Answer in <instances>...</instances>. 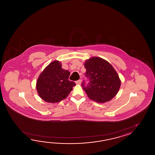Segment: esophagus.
Returning a JSON list of instances; mask_svg holds the SVG:
<instances>
[{
  "mask_svg": "<svg viewBox=\"0 0 155 155\" xmlns=\"http://www.w3.org/2000/svg\"><path fill=\"white\" fill-rule=\"evenodd\" d=\"M81 83V80H78V81H76V84L77 85H80Z\"/></svg>",
  "mask_w": 155,
  "mask_h": 155,
  "instance_id": "obj_1",
  "label": "esophagus"
}]
</instances>
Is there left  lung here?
Wrapping results in <instances>:
<instances>
[{
  "instance_id": "obj_1",
  "label": "left lung",
  "mask_w": 155,
  "mask_h": 155,
  "mask_svg": "<svg viewBox=\"0 0 155 155\" xmlns=\"http://www.w3.org/2000/svg\"><path fill=\"white\" fill-rule=\"evenodd\" d=\"M86 76L90 82L82 86L89 99L99 103H105L114 98L121 86V80L110 63L99 57H92L84 63Z\"/></svg>"
}]
</instances>
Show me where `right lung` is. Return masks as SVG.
Listing matches in <instances>:
<instances>
[{
	"instance_id": "right-lung-1",
	"label": "right lung",
	"mask_w": 155,
	"mask_h": 155,
	"mask_svg": "<svg viewBox=\"0 0 155 155\" xmlns=\"http://www.w3.org/2000/svg\"><path fill=\"white\" fill-rule=\"evenodd\" d=\"M61 66V63L58 60L50 63L36 81L38 95L46 102L56 103L66 99L76 85L69 80V71L63 69Z\"/></svg>"
}]
</instances>
